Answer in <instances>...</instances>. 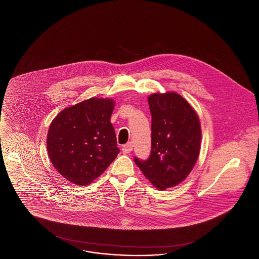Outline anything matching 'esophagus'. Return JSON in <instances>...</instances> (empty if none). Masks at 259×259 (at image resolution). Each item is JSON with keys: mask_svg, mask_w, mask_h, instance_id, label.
Listing matches in <instances>:
<instances>
[{"mask_svg": "<svg viewBox=\"0 0 259 259\" xmlns=\"http://www.w3.org/2000/svg\"><path fill=\"white\" fill-rule=\"evenodd\" d=\"M132 150H133V143L132 142L126 143L125 145H123V147H122L123 154H129Z\"/></svg>", "mask_w": 259, "mask_h": 259, "instance_id": "1", "label": "esophagus"}]
</instances>
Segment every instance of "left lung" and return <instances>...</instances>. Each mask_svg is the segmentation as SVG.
Instances as JSON below:
<instances>
[{"instance_id": "left-lung-1", "label": "left lung", "mask_w": 259, "mask_h": 259, "mask_svg": "<svg viewBox=\"0 0 259 259\" xmlns=\"http://www.w3.org/2000/svg\"><path fill=\"white\" fill-rule=\"evenodd\" d=\"M151 153L147 159L134 157L146 179L158 190L184 181L199 155L201 129L195 110L177 93L148 97Z\"/></svg>"}]
</instances>
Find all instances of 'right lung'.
<instances>
[{"instance_id":"right-lung-1","label":"right lung","mask_w":259,"mask_h":259,"mask_svg":"<svg viewBox=\"0 0 259 259\" xmlns=\"http://www.w3.org/2000/svg\"><path fill=\"white\" fill-rule=\"evenodd\" d=\"M114 102L92 98L63 110L47 134V151L56 170L76 185L90 184L117 157L110 118Z\"/></svg>"}]
</instances>
